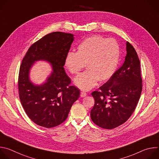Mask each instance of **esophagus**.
Returning a JSON list of instances; mask_svg holds the SVG:
<instances>
[{"label":"esophagus","instance_id":"1","mask_svg":"<svg viewBox=\"0 0 159 159\" xmlns=\"http://www.w3.org/2000/svg\"><path fill=\"white\" fill-rule=\"evenodd\" d=\"M87 96V93L84 91H81L80 93V97L82 98H84V97H85Z\"/></svg>","mask_w":159,"mask_h":159}]
</instances>
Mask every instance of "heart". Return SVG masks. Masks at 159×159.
Instances as JSON below:
<instances>
[{
  "label": "heart",
  "mask_w": 159,
  "mask_h": 159,
  "mask_svg": "<svg viewBox=\"0 0 159 159\" xmlns=\"http://www.w3.org/2000/svg\"><path fill=\"white\" fill-rule=\"evenodd\" d=\"M120 47L114 39L93 36L82 41L77 53L70 52L65 58L66 69L77 75L85 66L87 70L75 79V84L83 90L94 87L98 80L109 79L116 71L120 59Z\"/></svg>",
  "instance_id": "obj_1"
}]
</instances>
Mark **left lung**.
Masks as SVG:
<instances>
[{"instance_id": "8db88e82", "label": "left lung", "mask_w": 159, "mask_h": 159, "mask_svg": "<svg viewBox=\"0 0 159 159\" xmlns=\"http://www.w3.org/2000/svg\"><path fill=\"white\" fill-rule=\"evenodd\" d=\"M123 65L109 80L94 91L95 104L90 118L98 126L113 129L125 123L134 112L142 90L140 61L132 45L126 42Z\"/></svg>"}]
</instances>
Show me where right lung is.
I'll return each mask as SVG.
<instances>
[{"label":"right lung","instance_id":"1","mask_svg":"<svg viewBox=\"0 0 159 159\" xmlns=\"http://www.w3.org/2000/svg\"><path fill=\"white\" fill-rule=\"evenodd\" d=\"M72 34L49 33L34 43L22 59L18 77L19 96L28 116L36 125L47 128L65 121L72 104L80 96V90L71 85L63 66L74 41ZM49 61L53 72L40 86L33 84L29 72L34 61Z\"/></svg>","mask_w":159,"mask_h":159}]
</instances>
